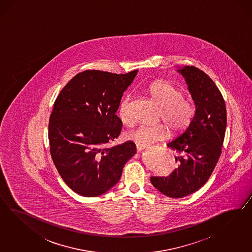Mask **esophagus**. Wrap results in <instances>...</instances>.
Returning <instances> with one entry per match:
<instances>
[{"instance_id":"1","label":"esophagus","mask_w":252,"mask_h":252,"mask_svg":"<svg viewBox=\"0 0 252 252\" xmlns=\"http://www.w3.org/2000/svg\"><path fill=\"white\" fill-rule=\"evenodd\" d=\"M147 149V146H139L137 145V152H141V151H143V150H145Z\"/></svg>"}]
</instances>
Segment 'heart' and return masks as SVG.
<instances>
[{
  "label": "heart",
  "mask_w": 252,
  "mask_h": 252,
  "mask_svg": "<svg viewBox=\"0 0 252 252\" xmlns=\"http://www.w3.org/2000/svg\"><path fill=\"white\" fill-rule=\"evenodd\" d=\"M147 91L160 107L159 118L170 129L180 133L189 126L195 117L196 105L190 98L184 97L181 89L165 80H158L150 85ZM130 102L131 98L127 95L122 99L118 110L121 122L127 126L134 123ZM168 136L169 129L163 124L140 125L126 133V138L139 146L151 145L165 139Z\"/></svg>",
  "instance_id": "b5f03b06"
}]
</instances>
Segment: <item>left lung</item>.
<instances>
[{
    "label": "left lung",
    "instance_id": "left-lung-1",
    "mask_svg": "<svg viewBox=\"0 0 252 252\" xmlns=\"http://www.w3.org/2000/svg\"><path fill=\"white\" fill-rule=\"evenodd\" d=\"M196 104V114L182 135L168 143L178 153L177 168L169 176H152L153 186L170 198L198 190L214 172L221 153L226 128V108L213 79L195 66L179 69Z\"/></svg>",
    "mask_w": 252,
    "mask_h": 252
}]
</instances>
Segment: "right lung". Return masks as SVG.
<instances>
[{
  "instance_id": "right-lung-1",
  "label": "right lung",
  "mask_w": 252,
  "mask_h": 252,
  "mask_svg": "<svg viewBox=\"0 0 252 252\" xmlns=\"http://www.w3.org/2000/svg\"><path fill=\"white\" fill-rule=\"evenodd\" d=\"M137 73L85 70L54 101L48 133L51 156L63 180L81 196L97 197L112 189L137 153L130 140L108 147L120 135L122 122L115 113Z\"/></svg>"
}]
</instances>
